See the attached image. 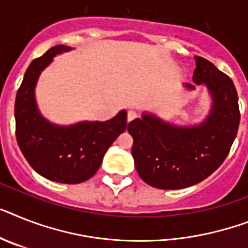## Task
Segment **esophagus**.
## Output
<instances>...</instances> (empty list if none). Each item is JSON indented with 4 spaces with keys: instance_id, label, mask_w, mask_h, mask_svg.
Instances as JSON below:
<instances>
[{
    "instance_id": "1",
    "label": "esophagus",
    "mask_w": 248,
    "mask_h": 248,
    "mask_svg": "<svg viewBox=\"0 0 248 248\" xmlns=\"http://www.w3.org/2000/svg\"><path fill=\"white\" fill-rule=\"evenodd\" d=\"M137 112L133 111V110H130V111H128V122H132V120H134L137 118Z\"/></svg>"
}]
</instances>
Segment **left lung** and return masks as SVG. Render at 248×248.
I'll use <instances>...</instances> for the list:
<instances>
[{
  "label": "left lung",
  "instance_id": "left-lung-1",
  "mask_svg": "<svg viewBox=\"0 0 248 248\" xmlns=\"http://www.w3.org/2000/svg\"><path fill=\"white\" fill-rule=\"evenodd\" d=\"M195 59L194 82L205 83L213 97L204 124L180 128L144 114L128 125L137 172L157 189H184L205 180L224 162L238 132L241 114L233 81L208 59Z\"/></svg>",
  "mask_w": 248,
  "mask_h": 248
}]
</instances>
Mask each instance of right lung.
Here are the masks:
<instances>
[{
  "mask_svg": "<svg viewBox=\"0 0 248 248\" xmlns=\"http://www.w3.org/2000/svg\"><path fill=\"white\" fill-rule=\"evenodd\" d=\"M68 46H55L34 59L26 69L15 100L16 140L22 155L39 175L62 184L91 179L101 166L111 143L126 129V111L108 122H86L57 126L43 119L36 108L34 89L53 57Z\"/></svg>",
  "mask_w": 248,
  "mask_h": 248,
  "instance_id": "add662e5",
  "label": "right lung"
}]
</instances>
